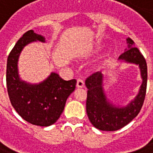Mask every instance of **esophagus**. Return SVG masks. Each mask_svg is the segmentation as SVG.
I'll return each instance as SVG.
<instances>
[{
  "label": "esophagus",
  "mask_w": 153,
  "mask_h": 153,
  "mask_svg": "<svg viewBox=\"0 0 153 153\" xmlns=\"http://www.w3.org/2000/svg\"><path fill=\"white\" fill-rule=\"evenodd\" d=\"M77 88H82L84 87V81L82 79H78L77 80V84H76Z\"/></svg>",
  "instance_id": "1"
}]
</instances>
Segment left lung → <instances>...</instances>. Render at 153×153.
I'll return each mask as SVG.
<instances>
[{
	"label": "left lung",
	"instance_id": "obj_1",
	"mask_svg": "<svg viewBox=\"0 0 153 153\" xmlns=\"http://www.w3.org/2000/svg\"><path fill=\"white\" fill-rule=\"evenodd\" d=\"M128 48L119 56L118 60L138 65L142 79L139 93L126 106H116L106 98L103 89V75L96 72L86 80L87 91L86 114L91 124L102 131H116L128 125L140 113L145 101L147 88L146 60L135 47L130 38L126 39Z\"/></svg>",
	"mask_w": 153,
	"mask_h": 153
}]
</instances>
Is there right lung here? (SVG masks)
Masks as SVG:
<instances>
[{"instance_id":"1","label":"right lung","mask_w":153,"mask_h":153,"mask_svg":"<svg viewBox=\"0 0 153 153\" xmlns=\"http://www.w3.org/2000/svg\"><path fill=\"white\" fill-rule=\"evenodd\" d=\"M36 41L44 43L45 38L29 30L16 42L7 60L6 85L11 104L24 120L35 126H49L59 118L67 98L75 89L76 80L65 81L54 72L39 84L21 80L19 56L26 45Z\"/></svg>"}]
</instances>
